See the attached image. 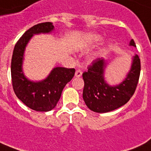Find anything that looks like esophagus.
Listing matches in <instances>:
<instances>
[{
  "mask_svg": "<svg viewBox=\"0 0 151 151\" xmlns=\"http://www.w3.org/2000/svg\"><path fill=\"white\" fill-rule=\"evenodd\" d=\"M82 75V71L81 70H77L75 72V77L76 78H80V77H81Z\"/></svg>",
  "mask_w": 151,
  "mask_h": 151,
  "instance_id": "esophagus-1",
  "label": "esophagus"
}]
</instances>
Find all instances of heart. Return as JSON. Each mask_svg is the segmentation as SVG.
I'll list each match as a JSON object with an SVG mask.
<instances>
[{"mask_svg": "<svg viewBox=\"0 0 151 151\" xmlns=\"http://www.w3.org/2000/svg\"><path fill=\"white\" fill-rule=\"evenodd\" d=\"M85 40L86 41L90 44H97L102 40V37L100 35H97V34H91V35H87V36L86 37ZM105 51H106L105 50H101V51H100L97 54H96L95 56L97 57L99 56V55H101V54H103Z\"/></svg>", "mask_w": 151, "mask_h": 151, "instance_id": "1", "label": "heart"}]
</instances>
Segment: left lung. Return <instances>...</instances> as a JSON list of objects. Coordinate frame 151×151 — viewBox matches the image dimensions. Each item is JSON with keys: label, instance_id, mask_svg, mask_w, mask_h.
<instances>
[{"label": "left lung", "instance_id": "left-lung-1", "mask_svg": "<svg viewBox=\"0 0 151 151\" xmlns=\"http://www.w3.org/2000/svg\"><path fill=\"white\" fill-rule=\"evenodd\" d=\"M129 45L136 47L133 39ZM107 65V60L98 58L83 73V99L93 112L107 113L121 107L128 102L137 85L140 72V60L137 54L132 57L130 69L126 78L116 85H111L106 81Z\"/></svg>", "mask_w": 151, "mask_h": 151}]
</instances>
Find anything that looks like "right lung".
<instances>
[{"instance_id": "obj_1", "label": "right lung", "mask_w": 151, "mask_h": 151, "mask_svg": "<svg viewBox=\"0 0 151 151\" xmlns=\"http://www.w3.org/2000/svg\"><path fill=\"white\" fill-rule=\"evenodd\" d=\"M54 30L53 23L45 22L30 27L17 42L11 60V78L14 93L19 100L34 111L47 112L56 107L62 91L74 76V68L56 67L41 81H31L23 70L26 47L34 35H49Z\"/></svg>"}]
</instances>
